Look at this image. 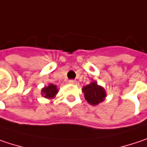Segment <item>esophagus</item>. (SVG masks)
Masks as SVG:
<instances>
[{
  "label": "esophagus",
  "mask_w": 147,
  "mask_h": 147,
  "mask_svg": "<svg viewBox=\"0 0 147 147\" xmlns=\"http://www.w3.org/2000/svg\"><path fill=\"white\" fill-rule=\"evenodd\" d=\"M69 83H70V84H73V85H75V84H76L77 82H76V80H70V81H69Z\"/></svg>",
  "instance_id": "34e87169"
}]
</instances>
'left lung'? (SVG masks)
<instances>
[{
  "label": "left lung",
  "mask_w": 147,
  "mask_h": 147,
  "mask_svg": "<svg viewBox=\"0 0 147 147\" xmlns=\"http://www.w3.org/2000/svg\"><path fill=\"white\" fill-rule=\"evenodd\" d=\"M82 92H84L85 99L91 105H98L106 98V91L103 87L98 86L96 82L83 87Z\"/></svg>",
  "instance_id": "obj_1"
}]
</instances>
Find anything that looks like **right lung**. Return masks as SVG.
<instances>
[{
  "label": "right lung",
  "mask_w": 147,
  "mask_h": 147,
  "mask_svg": "<svg viewBox=\"0 0 147 147\" xmlns=\"http://www.w3.org/2000/svg\"><path fill=\"white\" fill-rule=\"evenodd\" d=\"M42 96L45 98H54L58 92V88L54 84H49L48 87H45L42 89Z\"/></svg>",
  "instance_id": "add662e5"
}]
</instances>
